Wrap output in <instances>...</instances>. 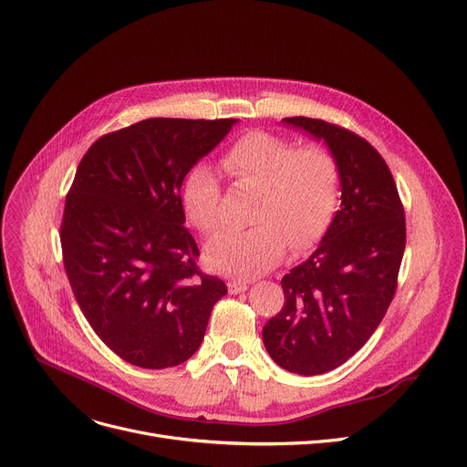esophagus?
I'll return each mask as SVG.
<instances>
[{
    "label": "esophagus",
    "mask_w": 467,
    "mask_h": 467,
    "mask_svg": "<svg viewBox=\"0 0 467 467\" xmlns=\"http://www.w3.org/2000/svg\"><path fill=\"white\" fill-rule=\"evenodd\" d=\"M248 288V284L244 282V280H230L228 282V292L232 294V296H237V294H241V292H244Z\"/></svg>",
    "instance_id": "esophagus-1"
}]
</instances>
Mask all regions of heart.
I'll use <instances>...</instances> for the list:
<instances>
[{
	"mask_svg": "<svg viewBox=\"0 0 467 467\" xmlns=\"http://www.w3.org/2000/svg\"><path fill=\"white\" fill-rule=\"evenodd\" d=\"M224 170L239 182L260 187L253 211V228L213 237L205 262L213 271L254 276L276 265L285 246L292 253L316 244L327 232L340 198V166L321 146L297 143L271 132L241 136L223 157ZM182 200L191 223L205 235L223 223L219 175L194 164L183 182Z\"/></svg>",
	"mask_w": 467,
	"mask_h": 467,
	"instance_id": "b5f03b06",
	"label": "heart"
}]
</instances>
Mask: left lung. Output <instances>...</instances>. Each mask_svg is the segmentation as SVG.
Returning <instances> with one entry per match:
<instances>
[{"mask_svg": "<svg viewBox=\"0 0 467 467\" xmlns=\"http://www.w3.org/2000/svg\"><path fill=\"white\" fill-rule=\"evenodd\" d=\"M324 140L340 166V209L319 246L280 280L284 306L264 327V344L284 370L317 376L361 349L397 292L406 248L404 207L383 157L338 125L284 118Z\"/></svg>", "mask_w": 467, "mask_h": 467, "instance_id": "1", "label": "left lung"}]
</instances>
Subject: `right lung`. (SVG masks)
<instances>
[{
  "instance_id": "obj_1",
  "label": "right lung",
  "mask_w": 467,
  "mask_h": 467,
  "mask_svg": "<svg viewBox=\"0 0 467 467\" xmlns=\"http://www.w3.org/2000/svg\"><path fill=\"white\" fill-rule=\"evenodd\" d=\"M237 119L151 118L104 134L70 187L63 265L97 337L141 368L185 363L226 284L202 275L182 185Z\"/></svg>"
}]
</instances>
